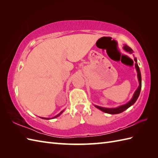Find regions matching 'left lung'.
<instances>
[{
  "mask_svg": "<svg viewBox=\"0 0 158 158\" xmlns=\"http://www.w3.org/2000/svg\"><path fill=\"white\" fill-rule=\"evenodd\" d=\"M123 49L125 50V51H126L127 52H129L130 53H133V50L126 45L123 46ZM135 61L136 62L135 68H136V71H137V76H138L139 85L138 87V88L136 89L135 94H134L132 99H131L128 102L125 104V105L119 106L118 107H117V108H105V107H102V106L95 105V106L96 107L97 109H98L100 110H102V111L106 113H109V114H118V113H122L123 111H124V110H126L127 109H128L130 106H131L132 105H134V104L135 103V102L136 101V100L138 99L139 94H140V89H141V83H142V82H141V74H140L139 67L138 64H137V60H136V58H135Z\"/></svg>",
  "mask_w": 158,
  "mask_h": 158,
  "instance_id": "obj_1",
  "label": "left lung"
}]
</instances>
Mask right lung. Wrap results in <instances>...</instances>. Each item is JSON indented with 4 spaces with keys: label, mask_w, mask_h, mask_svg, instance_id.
I'll use <instances>...</instances> for the list:
<instances>
[{
    "label": "right lung",
    "mask_w": 158,
    "mask_h": 158,
    "mask_svg": "<svg viewBox=\"0 0 158 158\" xmlns=\"http://www.w3.org/2000/svg\"><path fill=\"white\" fill-rule=\"evenodd\" d=\"M63 111H64V110H62V111H61L60 112L59 114H58V115H57L56 116H55V117H53V118H45V117H41V118H42V119H53V118H56V117H58L60 115H61V114L63 113Z\"/></svg>",
    "instance_id": "obj_1"
}]
</instances>
